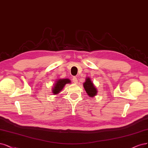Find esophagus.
<instances>
[{
	"mask_svg": "<svg viewBox=\"0 0 148 148\" xmlns=\"http://www.w3.org/2000/svg\"><path fill=\"white\" fill-rule=\"evenodd\" d=\"M72 81H73V82L75 84L78 83V79H77V78H76V77H75V76H73L72 78Z\"/></svg>",
	"mask_w": 148,
	"mask_h": 148,
	"instance_id": "34e87169",
	"label": "esophagus"
}]
</instances>
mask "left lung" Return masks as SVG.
Returning <instances> with one entry per match:
<instances>
[{
	"instance_id": "1",
	"label": "left lung",
	"mask_w": 148,
	"mask_h": 148,
	"mask_svg": "<svg viewBox=\"0 0 148 148\" xmlns=\"http://www.w3.org/2000/svg\"><path fill=\"white\" fill-rule=\"evenodd\" d=\"M84 88L86 92V93L90 97H94L97 95V90L95 88L94 84L92 82L90 78L88 77L86 78V81L83 84Z\"/></svg>"
}]
</instances>
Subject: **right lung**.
<instances>
[{
	"label": "right lung",
	"mask_w": 148,
	"mask_h": 148,
	"mask_svg": "<svg viewBox=\"0 0 148 148\" xmlns=\"http://www.w3.org/2000/svg\"><path fill=\"white\" fill-rule=\"evenodd\" d=\"M70 80L67 78L64 79H59L56 81L54 84V86L53 88L52 92L54 95L58 94L62 90L66 84L70 83Z\"/></svg>",
	"instance_id": "1"
}]
</instances>
